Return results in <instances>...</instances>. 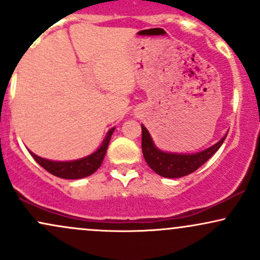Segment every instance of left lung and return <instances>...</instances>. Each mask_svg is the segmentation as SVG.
I'll return each mask as SVG.
<instances>
[{
    "label": "left lung",
    "instance_id": "obj_1",
    "mask_svg": "<svg viewBox=\"0 0 260 260\" xmlns=\"http://www.w3.org/2000/svg\"><path fill=\"white\" fill-rule=\"evenodd\" d=\"M226 136L221 140H219L215 145L208 148L207 150L201 151V153L189 155L172 154L161 151L155 147L148 129L142 126V150L149 168L157 175L168 178H178L192 174L201 168L203 164L207 162L219 150Z\"/></svg>",
    "mask_w": 260,
    "mask_h": 260
}]
</instances>
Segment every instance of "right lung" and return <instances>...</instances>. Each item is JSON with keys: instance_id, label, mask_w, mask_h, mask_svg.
Segmentation results:
<instances>
[{"instance_id": "right-lung-1", "label": "right lung", "mask_w": 260, "mask_h": 260, "mask_svg": "<svg viewBox=\"0 0 260 260\" xmlns=\"http://www.w3.org/2000/svg\"><path fill=\"white\" fill-rule=\"evenodd\" d=\"M115 128L109 131L105 140L103 142L101 147L98 149L95 153H92L89 156L83 157V159L74 160V161H66V162H59V161H51L43 159V157L38 156V155L32 154L31 151L29 153L31 154V156L34 157L35 161L40 166L49 171L50 174L57 176L61 178H67V180H77V178H83L86 176H90L100 168L101 164H103L104 157H105L107 147H109L110 139H111L112 132Z\"/></svg>"}]
</instances>
